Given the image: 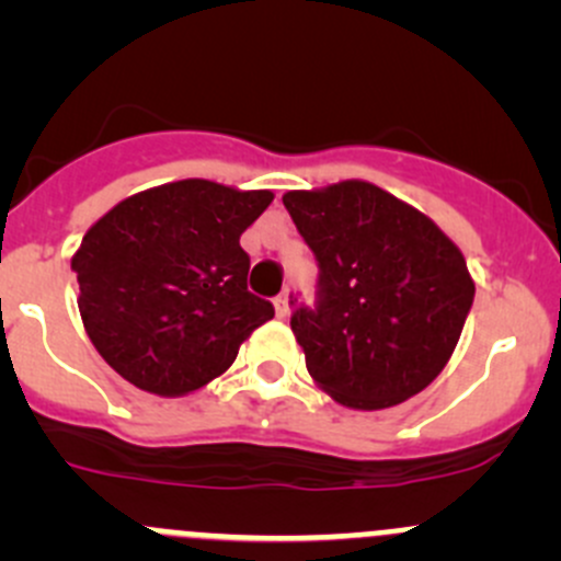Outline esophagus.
Returning <instances> with one entry per match:
<instances>
[{"mask_svg":"<svg viewBox=\"0 0 561 561\" xmlns=\"http://www.w3.org/2000/svg\"><path fill=\"white\" fill-rule=\"evenodd\" d=\"M274 309H276V317L290 314V307H287V293H279V296L274 298Z\"/></svg>","mask_w":561,"mask_h":561,"instance_id":"obj_1","label":"esophagus"}]
</instances>
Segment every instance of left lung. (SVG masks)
<instances>
[{"label": "left lung", "mask_w": 561, "mask_h": 561, "mask_svg": "<svg viewBox=\"0 0 561 561\" xmlns=\"http://www.w3.org/2000/svg\"><path fill=\"white\" fill-rule=\"evenodd\" d=\"M282 203L320 268L312 307L290 296L309 375L355 410L421 393L454 355L472 309L474 285L458 247L366 181L287 192Z\"/></svg>", "instance_id": "1"}]
</instances>
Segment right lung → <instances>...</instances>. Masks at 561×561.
Masks as SVG:
<instances>
[{
    "mask_svg": "<svg viewBox=\"0 0 561 561\" xmlns=\"http://www.w3.org/2000/svg\"><path fill=\"white\" fill-rule=\"evenodd\" d=\"M274 201L203 179L127 197L72 257L78 309L98 353L135 388L184 396L222 375L274 317L247 290L241 233Z\"/></svg>",
    "mask_w": 561,
    "mask_h": 561,
    "instance_id": "obj_1",
    "label": "right lung"
}]
</instances>
